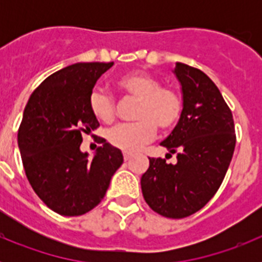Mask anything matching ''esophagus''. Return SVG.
<instances>
[{
  "mask_svg": "<svg viewBox=\"0 0 262 262\" xmlns=\"http://www.w3.org/2000/svg\"><path fill=\"white\" fill-rule=\"evenodd\" d=\"M131 157H133V154H128V152H124V154H123L124 161H127V160H129V159H131Z\"/></svg>",
  "mask_w": 262,
  "mask_h": 262,
  "instance_id": "esophagus-1",
  "label": "esophagus"
}]
</instances>
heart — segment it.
Instances as JSON below:
<instances>
[{"instance_id": "b5f03b06", "label": "heart", "mask_w": 262, "mask_h": 262, "mask_svg": "<svg viewBox=\"0 0 262 262\" xmlns=\"http://www.w3.org/2000/svg\"><path fill=\"white\" fill-rule=\"evenodd\" d=\"M117 86L128 97L139 99L136 123L119 124L107 134L110 143L124 152H134L155 136L156 126L168 129L177 123L182 111V99L174 89L163 86L159 78L147 72H128L117 78ZM89 107L103 123L115 118V99L102 89L89 96Z\"/></svg>"}]
</instances>
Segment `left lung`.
Instances as JSON below:
<instances>
[{
  "label": "left lung",
  "mask_w": 262,
  "mask_h": 262,
  "mask_svg": "<svg viewBox=\"0 0 262 262\" xmlns=\"http://www.w3.org/2000/svg\"><path fill=\"white\" fill-rule=\"evenodd\" d=\"M182 113L161 143L177 163L149 157L142 176L143 196L157 214L181 219L201 210L223 182L235 151L232 113L211 78L200 69L176 62Z\"/></svg>",
  "instance_id": "left-lung-1"
}]
</instances>
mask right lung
<instances>
[{
	"instance_id": "add662e5",
	"label": "right lung",
	"mask_w": 262,
	"mask_h": 262,
	"mask_svg": "<svg viewBox=\"0 0 262 262\" xmlns=\"http://www.w3.org/2000/svg\"><path fill=\"white\" fill-rule=\"evenodd\" d=\"M114 62H76L48 76L30 97L18 131L27 180L52 211L78 216L94 209L123 163L101 139L93 159L81 152L82 134L99 126L89 107L97 80Z\"/></svg>"
}]
</instances>
